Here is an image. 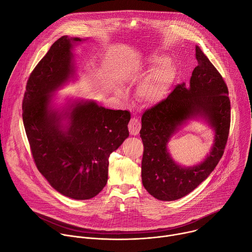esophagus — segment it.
<instances>
[{
    "mask_svg": "<svg viewBox=\"0 0 252 252\" xmlns=\"http://www.w3.org/2000/svg\"><path fill=\"white\" fill-rule=\"evenodd\" d=\"M140 127H141V125H140V122L137 119L132 118L129 121V123H128V130H129L130 134L136 135L139 132Z\"/></svg>",
    "mask_w": 252,
    "mask_h": 252,
    "instance_id": "esophagus-1",
    "label": "esophagus"
}]
</instances>
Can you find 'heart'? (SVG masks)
I'll return each instance as SVG.
<instances>
[{
  "label": "heart",
  "mask_w": 252,
  "mask_h": 252,
  "mask_svg": "<svg viewBox=\"0 0 252 252\" xmlns=\"http://www.w3.org/2000/svg\"><path fill=\"white\" fill-rule=\"evenodd\" d=\"M152 68L158 66L151 76L147 86V96L150 99H160L168 89L174 75V66L165 57L154 56L150 60Z\"/></svg>",
  "instance_id": "obj_1"
}]
</instances>
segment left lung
<instances>
[{
	"label": "left lung",
	"instance_id": "obj_1",
	"mask_svg": "<svg viewBox=\"0 0 252 252\" xmlns=\"http://www.w3.org/2000/svg\"><path fill=\"white\" fill-rule=\"evenodd\" d=\"M197 66L189 85H177L168 96L141 117L143 143L141 179L154 197L170 201L191 192L211 173L223 156L230 127L228 89L220 71L196 46ZM204 116L216 131L212 152L200 165L182 168L170 158L166 143L187 119Z\"/></svg>",
	"mask_w": 252,
	"mask_h": 252
}]
</instances>
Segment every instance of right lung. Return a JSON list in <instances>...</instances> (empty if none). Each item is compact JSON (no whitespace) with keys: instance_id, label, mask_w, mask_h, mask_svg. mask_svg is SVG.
I'll return each mask as SVG.
<instances>
[{"instance_id":"1","label":"right lung","mask_w":252,"mask_h":252,"mask_svg":"<svg viewBox=\"0 0 252 252\" xmlns=\"http://www.w3.org/2000/svg\"><path fill=\"white\" fill-rule=\"evenodd\" d=\"M79 38L57 40L27 82L23 122L35 166L60 193L90 199L105 187L109 158L128 136V111H114L94 100L75 101L53 111L50 94L73 75L71 47ZM67 118L68 126L61 122Z\"/></svg>"}]
</instances>
